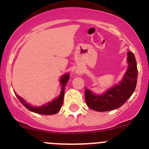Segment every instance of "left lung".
Returning a JSON list of instances; mask_svg holds the SVG:
<instances>
[{"label": "left lung", "mask_w": 149, "mask_h": 149, "mask_svg": "<svg viewBox=\"0 0 149 149\" xmlns=\"http://www.w3.org/2000/svg\"><path fill=\"white\" fill-rule=\"evenodd\" d=\"M127 63L128 68L122 82L104 94L96 95L85 88V100L89 108L98 112L110 111L120 107L131 97L136 88L138 74L136 59L131 51L127 52Z\"/></svg>", "instance_id": "8db88e82"}]
</instances>
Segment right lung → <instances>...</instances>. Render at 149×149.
Here are the masks:
<instances>
[{"instance_id":"add662e5","label":"right lung","mask_w":149,"mask_h":149,"mask_svg":"<svg viewBox=\"0 0 149 149\" xmlns=\"http://www.w3.org/2000/svg\"><path fill=\"white\" fill-rule=\"evenodd\" d=\"M68 79H69V74H63L60 79V83L63 86L61 93H60V96L57 98H55L54 101L51 102H49L46 105L42 107H34L33 106H30L28 103H27L22 98H21L20 96L18 95L17 94L16 96L18 100L21 101V103L26 108L28 109L30 111L39 114H42V115H53V114H56V113H58L60 110L61 109V107L63 105V97H64V91H65V84L68 82Z\"/></svg>"}]
</instances>
